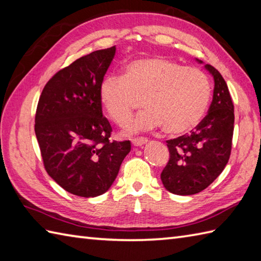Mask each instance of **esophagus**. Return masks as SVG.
Segmentation results:
<instances>
[{
  "instance_id": "1",
  "label": "esophagus",
  "mask_w": 261,
  "mask_h": 261,
  "mask_svg": "<svg viewBox=\"0 0 261 261\" xmlns=\"http://www.w3.org/2000/svg\"><path fill=\"white\" fill-rule=\"evenodd\" d=\"M132 143L134 146H142L144 144L147 143V138L145 137H136V138H133Z\"/></svg>"
}]
</instances>
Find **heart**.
I'll return each instance as SVG.
<instances>
[{
	"label": "heart",
	"mask_w": 261,
	"mask_h": 261,
	"mask_svg": "<svg viewBox=\"0 0 261 261\" xmlns=\"http://www.w3.org/2000/svg\"><path fill=\"white\" fill-rule=\"evenodd\" d=\"M210 96L203 71L161 57L133 60L121 77L109 74L99 87L101 106L119 126L129 120L142 99L145 109L127 126L128 133L163 126L167 134L183 135L200 123Z\"/></svg>",
	"instance_id": "b5f03b06"
}]
</instances>
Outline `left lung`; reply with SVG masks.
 <instances>
[{"label": "left lung", "instance_id": "obj_1", "mask_svg": "<svg viewBox=\"0 0 261 261\" xmlns=\"http://www.w3.org/2000/svg\"><path fill=\"white\" fill-rule=\"evenodd\" d=\"M204 67L214 79L209 112L191 134L166 141L170 160L161 179L173 194L191 195L206 189L221 174L231 154L233 102L221 73L211 65Z\"/></svg>", "mask_w": 261, "mask_h": 261}]
</instances>
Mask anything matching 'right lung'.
I'll return each mask as SVG.
<instances>
[{"instance_id":"obj_1","label":"right lung","mask_w":261,"mask_h":261,"mask_svg":"<svg viewBox=\"0 0 261 261\" xmlns=\"http://www.w3.org/2000/svg\"><path fill=\"white\" fill-rule=\"evenodd\" d=\"M116 47L79 58L52 77L41 92L36 136L45 171L71 194L94 198L112 187L129 141H111L99 87Z\"/></svg>"}]
</instances>
